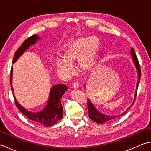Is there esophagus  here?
Returning a JSON list of instances; mask_svg holds the SVG:
<instances>
[{
    "label": "esophagus",
    "mask_w": 151,
    "mask_h": 151,
    "mask_svg": "<svg viewBox=\"0 0 151 151\" xmlns=\"http://www.w3.org/2000/svg\"><path fill=\"white\" fill-rule=\"evenodd\" d=\"M73 88H75V89H78L79 88V85L78 83H76V82H74L73 84Z\"/></svg>",
    "instance_id": "obj_1"
}]
</instances>
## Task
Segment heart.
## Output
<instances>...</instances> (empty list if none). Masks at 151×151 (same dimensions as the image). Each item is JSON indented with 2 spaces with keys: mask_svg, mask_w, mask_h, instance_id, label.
<instances>
[{
  "mask_svg": "<svg viewBox=\"0 0 151 151\" xmlns=\"http://www.w3.org/2000/svg\"><path fill=\"white\" fill-rule=\"evenodd\" d=\"M99 46V40L96 37L76 38L65 50L64 58L56 60L58 72L62 77L69 78L73 73V64L76 61L80 71L89 72L96 63Z\"/></svg>",
  "mask_w": 151,
  "mask_h": 151,
  "instance_id": "obj_1",
  "label": "heart"
}]
</instances>
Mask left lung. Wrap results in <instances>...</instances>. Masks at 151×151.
Segmentation results:
<instances>
[{
	"label": "left lung",
	"mask_w": 151,
	"mask_h": 151,
	"mask_svg": "<svg viewBox=\"0 0 151 151\" xmlns=\"http://www.w3.org/2000/svg\"><path fill=\"white\" fill-rule=\"evenodd\" d=\"M131 55L132 57V60H133V63H134V65L135 67V69L137 70V78H138V81L137 82V85H136V91H135V96H134V101L132 102V105L129 106V107L126 109V111H125L124 113L120 114H118V115H107L105 114H103L101 113L97 110V109L95 107V106L93 105V104L90 101V99H88V114H89V117L91 120H92L94 122L98 124H102L105 123L106 122H108V121H111L116 119L117 118H119L120 116H122V115L124 114L127 111H128V109L130 108L134 104L135 101V97H136L137 96V90L139 86V81H140V78H141V69H140V66H139V61L137 60V58L136 55H135V53L134 50L133 48L131 49ZM84 88H86V85H84Z\"/></svg>",
	"instance_id": "1"
}]
</instances>
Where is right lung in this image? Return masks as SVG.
Returning a JSON list of instances; mask_svg holds the SVG:
<instances>
[{"label": "right lung", "mask_w": 151, "mask_h": 151, "mask_svg": "<svg viewBox=\"0 0 151 151\" xmlns=\"http://www.w3.org/2000/svg\"><path fill=\"white\" fill-rule=\"evenodd\" d=\"M40 40V37L37 35H34L30 38L25 40L23 43L18 48L14 54L13 59V64L16 62L20 56H22L24 52H26L31 46L35 45L37 41ZM12 75H13V67L11 68L10 72V84L12 91L14 94V90L12 86ZM68 90L67 86L64 84H56L54 85L51 88L48 97V101L46 107L41 111L37 113H33L22 107L16 99V97L14 94L15 99V103L16 107L19 110L28 118L29 119L33 120L35 122L40 123L45 126H50L55 124L59 120H61L63 117V109L61 105V98L65 91Z\"/></svg>", "instance_id": "add662e5"}]
</instances>
